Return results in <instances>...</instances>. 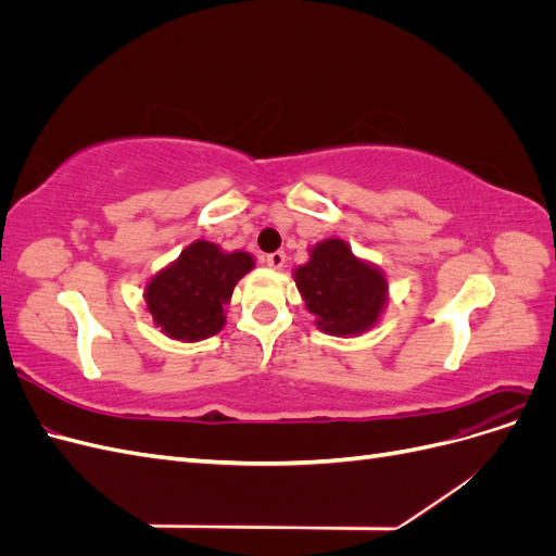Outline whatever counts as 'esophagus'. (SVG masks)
Returning <instances> with one entry per match:
<instances>
[{
  "label": "esophagus",
  "instance_id": "esophagus-1",
  "mask_svg": "<svg viewBox=\"0 0 556 556\" xmlns=\"http://www.w3.org/2000/svg\"><path fill=\"white\" fill-rule=\"evenodd\" d=\"M266 266H271V268H276V271H278V268H282L285 266V252H271V255H266Z\"/></svg>",
  "mask_w": 556,
  "mask_h": 556
}]
</instances>
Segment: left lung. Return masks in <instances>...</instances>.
Instances as JSON below:
<instances>
[{"mask_svg":"<svg viewBox=\"0 0 556 556\" xmlns=\"http://www.w3.org/2000/svg\"><path fill=\"white\" fill-rule=\"evenodd\" d=\"M292 278L315 327L339 339L374 329L390 301L382 268L357 257L339 237L308 248V262L296 266Z\"/></svg>","mask_w":556,"mask_h":556,"instance_id":"1","label":"left lung"}]
</instances>
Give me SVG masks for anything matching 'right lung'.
<instances>
[{
  "label": "right lung",
  "instance_id": "add662e5",
  "mask_svg": "<svg viewBox=\"0 0 556 556\" xmlns=\"http://www.w3.org/2000/svg\"><path fill=\"white\" fill-rule=\"evenodd\" d=\"M255 268L245 250H223L197 239L146 282V311L164 336L197 343L223 331L225 306L237 282Z\"/></svg>",
  "mask_w": 556,
  "mask_h": 556
}]
</instances>
